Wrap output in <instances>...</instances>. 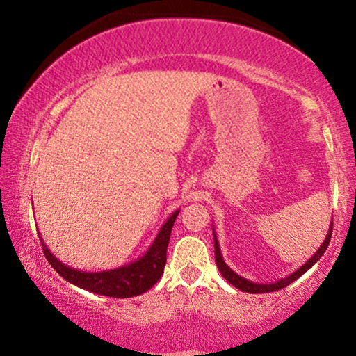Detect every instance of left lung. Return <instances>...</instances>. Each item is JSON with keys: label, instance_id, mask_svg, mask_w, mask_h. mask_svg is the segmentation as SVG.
<instances>
[{"label": "left lung", "instance_id": "left-lung-1", "mask_svg": "<svg viewBox=\"0 0 356 356\" xmlns=\"http://www.w3.org/2000/svg\"><path fill=\"white\" fill-rule=\"evenodd\" d=\"M330 236H332V222H330L329 233H327V235H325V240L323 241V245L319 246V250L314 252V256L311 257V259L306 261V264L301 266L298 270L293 272V274L286 275V277H284V279L274 282V284H256V282L248 280V279H245V277L238 275L236 272H233L230 267L225 264V261H223L222 252H220V246H218L217 235H216V232H213V246H216V262H217L218 270H220V274L225 277V280L228 282V284H232L233 286H236L238 290L246 291V293H269V291H277V290L284 289V286H286V285H290L291 282H295L296 279H300V277L303 275L306 270H309L311 267H313L316 262L321 259V256L324 254L325 250H327Z\"/></svg>", "mask_w": 356, "mask_h": 356}]
</instances>
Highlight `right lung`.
<instances>
[{
  "mask_svg": "<svg viewBox=\"0 0 356 356\" xmlns=\"http://www.w3.org/2000/svg\"><path fill=\"white\" fill-rule=\"evenodd\" d=\"M178 212L179 211H175L168 217V220L160 228L154 243L145 251L144 256L129 262V264L116 267V269L102 272H82L72 269V267L63 264L60 259H56L40 238L42 248L53 269L70 284L97 295L113 296V298H131V296L145 293L162 277L165 262H167L170 235H172V228L178 217Z\"/></svg>",
  "mask_w": 356,
  "mask_h": 356,
  "instance_id": "obj_1",
  "label": "right lung"
}]
</instances>
